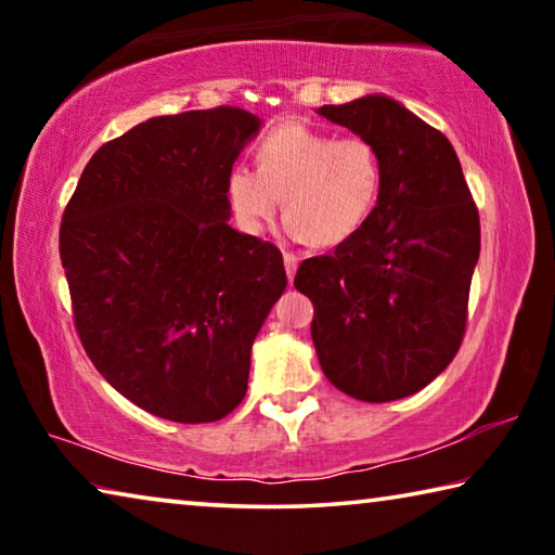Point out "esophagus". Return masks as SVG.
I'll return each mask as SVG.
<instances>
[{
	"label": "esophagus",
	"instance_id": "esophagus-1",
	"mask_svg": "<svg viewBox=\"0 0 555 555\" xmlns=\"http://www.w3.org/2000/svg\"><path fill=\"white\" fill-rule=\"evenodd\" d=\"M284 264H286L288 281H294V276H296V269H298V257L294 255V251H284Z\"/></svg>",
	"mask_w": 555,
	"mask_h": 555
}]
</instances>
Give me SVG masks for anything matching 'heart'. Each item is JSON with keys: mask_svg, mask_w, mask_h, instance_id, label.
<instances>
[{"mask_svg": "<svg viewBox=\"0 0 555 555\" xmlns=\"http://www.w3.org/2000/svg\"><path fill=\"white\" fill-rule=\"evenodd\" d=\"M257 166H234L228 201L244 234H261L284 195V230L333 247L350 240L379 201L382 156L370 139L340 137L284 121L261 139Z\"/></svg>", "mask_w": 555, "mask_h": 555, "instance_id": "b5f03b06", "label": "heart"}]
</instances>
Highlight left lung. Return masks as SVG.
Masks as SVG:
<instances>
[{
  "label": "left lung",
  "mask_w": 555,
  "mask_h": 555,
  "mask_svg": "<svg viewBox=\"0 0 555 555\" xmlns=\"http://www.w3.org/2000/svg\"><path fill=\"white\" fill-rule=\"evenodd\" d=\"M377 146L379 201L333 255L300 261L311 335L333 387L370 403L411 397L463 343L480 215L446 134L384 95L318 107Z\"/></svg>",
  "instance_id": "obj_1"
}]
</instances>
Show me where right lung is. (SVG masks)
<instances>
[{
	"label": "right lung",
	"instance_id": "obj_1",
	"mask_svg": "<svg viewBox=\"0 0 555 555\" xmlns=\"http://www.w3.org/2000/svg\"><path fill=\"white\" fill-rule=\"evenodd\" d=\"M257 131L228 105L149 119L98 149L63 212L82 347L121 397L176 424L240 406L286 288L279 247L228 224V176Z\"/></svg>",
	"mask_w": 555,
	"mask_h": 555
}]
</instances>
